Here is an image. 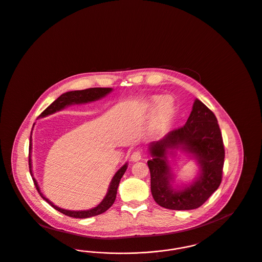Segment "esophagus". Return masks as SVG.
<instances>
[{
  "instance_id": "obj_1",
  "label": "esophagus",
  "mask_w": 262,
  "mask_h": 262,
  "mask_svg": "<svg viewBox=\"0 0 262 262\" xmlns=\"http://www.w3.org/2000/svg\"><path fill=\"white\" fill-rule=\"evenodd\" d=\"M141 158H142V155L141 150H135L130 156V160L133 161H141Z\"/></svg>"
}]
</instances>
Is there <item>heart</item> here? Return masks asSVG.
Here are the masks:
<instances>
[{
  "mask_svg": "<svg viewBox=\"0 0 262 262\" xmlns=\"http://www.w3.org/2000/svg\"><path fill=\"white\" fill-rule=\"evenodd\" d=\"M148 112L151 115L156 113V121L159 125H167L176 115L174 102L168 97L163 99L161 96H154L149 100Z\"/></svg>",
  "mask_w": 262,
  "mask_h": 262,
  "instance_id": "heart-1",
  "label": "heart"
}]
</instances>
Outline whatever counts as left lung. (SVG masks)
<instances>
[{
	"label": "left lung",
	"mask_w": 262,
	"mask_h": 262,
	"mask_svg": "<svg viewBox=\"0 0 262 262\" xmlns=\"http://www.w3.org/2000/svg\"><path fill=\"white\" fill-rule=\"evenodd\" d=\"M151 160L150 190L154 200L164 208L189 210L200 207L222 182L224 147L214 114L198 99L186 123L161 140L148 144ZM180 150L194 159L199 166L197 178L188 184L173 186L171 161Z\"/></svg>",
	"instance_id": "8db88e82"
}]
</instances>
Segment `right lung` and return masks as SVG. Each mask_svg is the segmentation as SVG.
I'll return each mask as SVG.
<instances>
[{"label": "right lung", "mask_w": 262, "mask_h": 262, "mask_svg": "<svg viewBox=\"0 0 262 262\" xmlns=\"http://www.w3.org/2000/svg\"><path fill=\"white\" fill-rule=\"evenodd\" d=\"M112 92H113L112 88H92V89H86V90H81V91L67 92V93H64V94L60 96L52 104H50L40 114V118H45V117H48L50 115H53L57 112H60L61 110H63L64 107H67L69 105L83 104V103H88V102H92V101H99L102 98H104L105 96H107ZM34 125H35V123H34ZM34 125H33V127H34ZM32 130H33V128H32ZM32 144L33 143H32V134H31L30 147H29V165H30L31 176L33 178V181L35 182V185H36L40 196L42 198V200H45L49 204H51L55 209H57L58 211L63 213L64 215H68V216H71V217L88 219V217H92V216L103 213L104 211H106L114 204V202L116 201V196H117L120 181H121L122 176L124 174V172L127 168V162H125L121 168L115 173V176L113 177L111 183L108 185L107 192H106L105 196L96 207H93V208L86 209V210H69V209H63L61 207L57 206L56 204H54L53 202H51L50 200H48L41 193L40 186L38 184V181H36V179L34 178L33 168H32Z\"/></svg>", "instance_id": "1"}]
</instances>
